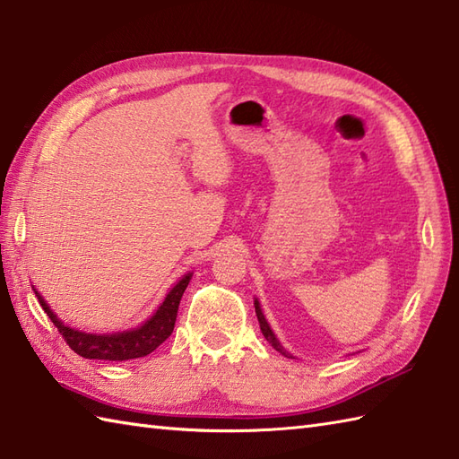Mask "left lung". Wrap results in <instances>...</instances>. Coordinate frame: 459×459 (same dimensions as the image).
Here are the masks:
<instances>
[{
    "mask_svg": "<svg viewBox=\"0 0 459 459\" xmlns=\"http://www.w3.org/2000/svg\"><path fill=\"white\" fill-rule=\"evenodd\" d=\"M255 307H256V316H258V324H260V331H262V335L266 337V341L268 343L274 347L276 351H280L281 355H286V357H290L291 359V355L288 353V351L280 345V341L276 339V335H274V331L270 329V325H268V321H266V317H264V314H262V309H260V304H258V299H255Z\"/></svg>",
    "mask_w": 459,
    "mask_h": 459,
    "instance_id": "left-lung-1",
    "label": "left lung"
}]
</instances>
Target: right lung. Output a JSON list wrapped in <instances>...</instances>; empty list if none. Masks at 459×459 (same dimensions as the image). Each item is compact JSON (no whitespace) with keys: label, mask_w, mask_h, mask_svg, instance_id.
Returning a JSON list of instances; mask_svg holds the SVG:
<instances>
[{"label":"right lung","mask_w":459,"mask_h":459,"mask_svg":"<svg viewBox=\"0 0 459 459\" xmlns=\"http://www.w3.org/2000/svg\"><path fill=\"white\" fill-rule=\"evenodd\" d=\"M191 272L185 274L178 284H175L169 294L165 296L163 304L158 307V311L142 324L140 327L130 329V331H118V333L110 335H96V333H84L74 327L65 325L61 319L56 317L55 311L48 307L43 296L35 290V296L39 304L45 309V314L51 317L53 325L58 329V333L63 335L66 345L71 347L76 355L84 359H100V360H128V359H138L150 355L152 351L158 349L165 339L173 333L175 319H178V309L179 301L185 288L189 286Z\"/></svg>","instance_id":"1"}]
</instances>
